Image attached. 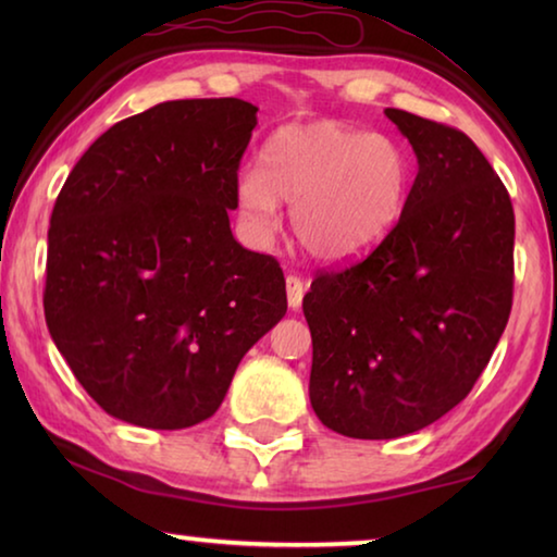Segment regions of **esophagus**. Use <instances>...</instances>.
Listing matches in <instances>:
<instances>
[{
  "label": "esophagus",
  "instance_id": "esophagus-1",
  "mask_svg": "<svg viewBox=\"0 0 557 557\" xmlns=\"http://www.w3.org/2000/svg\"><path fill=\"white\" fill-rule=\"evenodd\" d=\"M285 285H287V305L292 307V309H299L301 307V297H305V282H301V277H297V275H287V280H285Z\"/></svg>",
  "mask_w": 557,
  "mask_h": 557
}]
</instances>
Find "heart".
<instances>
[{
    "instance_id": "1",
    "label": "heart",
    "mask_w": 557,
    "mask_h": 557,
    "mask_svg": "<svg viewBox=\"0 0 557 557\" xmlns=\"http://www.w3.org/2000/svg\"><path fill=\"white\" fill-rule=\"evenodd\" d=\"M412 164L395 139L334 120L287 125L262 147L260 169H243L238 206L250 231L277 228V201L309 256L356 258L393 231L408 203Z\"/></svg>"
}]
</instances>
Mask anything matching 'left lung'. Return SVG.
I'll return each instance as SVG.
<instances>
[{
    "mask_svg": "<svg viewBox=\"0 0 557 557\" xmlns=\"http://www.w3.org/2000/svg\"><path fill=\"white\" fill-rule=\"evenodd\" d=\"M418 157L393 231L363 260L317 272L309 400L338 435L393 440L474 388L513 305V206L471 139L385 110Z\"/></svg>",
    "mask_w": 557,
    "mask_h": 557,
    "instance_id": "1",
    "label": "left lung"
}]
</instances>
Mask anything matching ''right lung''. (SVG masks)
<instances>
[{
    "mask_svg": "<svg viewBox=\"0 0 557 557\" xmlns=\"http://www.w3.org/2000/svg\"><path fill=\"white\" fill-rule=\"evenodd\" d=\"M256 112L159 102L102 132L55 199L46 324L90 398L129 425L211 418L287 312L280 262L245 250L228 221Z\"/></svg>",
    "mask_w": 557,
    "mask_h": 557,
    "instance_id": "obj_1",
    "label": "right lung"
}]
</instances>
